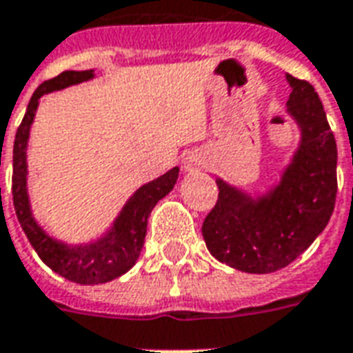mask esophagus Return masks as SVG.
Returning a JSON list of instances; mask_svg holds the SVG:
<instances>
[{"instance_id": "obj_1", "label": "esophagus", "mask_w": 353, "mask_h": 353, "mask_svg": "<svg viewBox=\"0 0 353 353\" xmlns=\"http://www.w3.org/2000/svg\"><path fill=\"white\" fill-rule=\"evenodd\" d=\"M185 170H189V172H200V170L206 168V159H204V154L199 153V151H194L191 153L187 159H185Z\"/></svg>"}]
</instances>
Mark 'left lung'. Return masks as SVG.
I'll list each match as a JSON object with an SVG mask.
<instances>
[{
  "label": "left lung",
  "instance_id": "1",
  "mask_svg": "<svg viewBox=\"0 0 353 353\" xmlns=\"http://www.w3.org/2000/svg\"><path fill=\"white\" fill-rule=\"evenodd\" d=\"M288 113L301 128V145L280 183L252 199L217 179L219 196L202 236L215 259L250 274L288 266L321 234L336 200V141L321 100L308 81L285 75Z\"/></svg>",
  "mask_w": 353,
  "mask_h": 353
}]
</instances>
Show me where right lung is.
<instances>
[{
  "instance_id": "add662e5",
  "label": "right lung",
  "mask_w": 353,
  "mask_h": 353,
  "mask_svg": "<svg viewBox=\"0 0 353 353\" xmlns=\"http://www.w3.org/2000/svg\"><path fill=\"white\" fill-rule=\"evenodd\" d=\"M92 70L62 72L54 79L45 81L43 85H39L28 103L26 115L17 130L14 147H12V204H14L20 227L45 265L60 276H64L65 280L75 281L81 285H94V283H105V281L115 280L136 265L139 252L145 242L147 219L151 215V210L157 206L159 200L164 199L174 189L177 176H179V168L176 166L166 172L164 176L153 179L151 183L139 187L124 204L113 227L103 236L90 244L68 245L64 242H58L37 225L32 215V210H30L26 185V147L28 138H30V126L34 123L35 109L39 105V98L43 94L60 90L70 85H77V83L92 79Z\"/></svg>"
}]
</instances>
